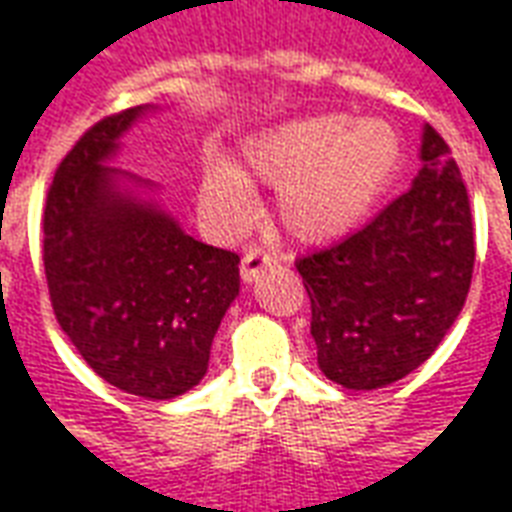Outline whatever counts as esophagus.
Instances as JSON below:
<instances>
[{
    "instance_id": "34e87169",
    "label": "esophagus",
    "mask_w": 512,
    "mask_h": 512,
    "mask_svg": "<svg viewBox=\"0 0 512 512\" xmlns=\"http://www.w3.org/2000/svg\"><path fill=\"white\" fill-rule=\"evenodd\" d=\"M275 259L262 248H250L245 256H242V264H239V275H242V281L250 284V281H256L259 275L267 270V267H273Z\"/></svg>"
}]
</instances>
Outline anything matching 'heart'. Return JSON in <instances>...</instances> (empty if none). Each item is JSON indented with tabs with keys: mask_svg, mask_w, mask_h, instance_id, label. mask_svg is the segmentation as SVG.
<instances>
[{
	"mask_svg": "<svg viewBox=\"0 0 512 512\" xmlns=\"http://www.w3.org/2000/svg\"><path fill=\"white\" fill-rule=\"evenodd\" d=\"M248 168L278 190V215L292 237L325 242L342 237L378 198L400 168V134L386 121H355L342 112L278 123L245 148ZM204 206L228 228H242L256 212L245 173L212 162L201 187Z\"/></svg>",
	"mask_w": 512,
	"mask_h": 512,
	"instance_id": "1",
	"label": "heart"
}]
</instances>
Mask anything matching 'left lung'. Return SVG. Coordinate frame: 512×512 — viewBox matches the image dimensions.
<instances>
[{
  "label": "left lung",
  "mask_w": 512,
  "mask_h": 512,
  "mask_svg": "<svg viewBox=\"0 0 512 512\" xmlns=\"http://www.w3.org/2000/svg\"><path fill=\"white\" fill-rule=\"evenodd\" d=\"M427 123L411 190L331 248L297 259L311 300L322 375L372 391L436 353L466 303L474 270L469 192Z\"/></svg>",
  "instance_id": "1"
}]
</instances>
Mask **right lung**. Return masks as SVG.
Here are the masks:
<instances>
[{
	"label": "right lung",
	"instance_id": "add662e5",
	"mask_svg": "<svg viewBox=\"0 0 512 512\" xmlns=\"http://www.w3.org/2000/svg\"><path fill=\"white\" fill-rule=\"evenodd\" d=\"M151 107L101 118L54 173L43 209V267L54 317L115 389L173 400L198 386L220 320L239 295V256L184 234L157 184L110 168Z\"/></svg>",
	"mask_w": 512,
	"mask_h": 512
}]
</instances>
